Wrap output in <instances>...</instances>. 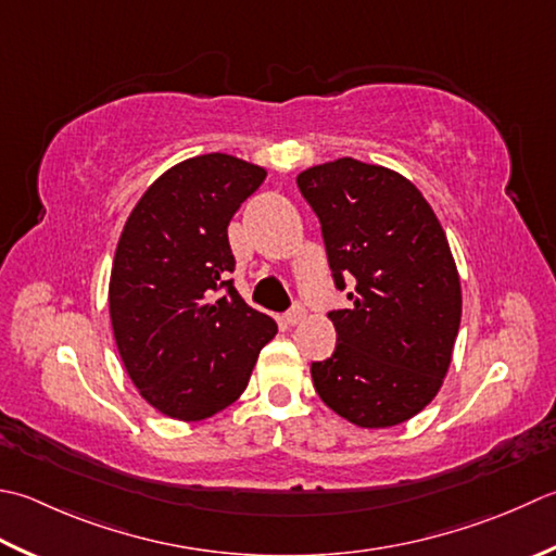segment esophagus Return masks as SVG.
<instances>
[{"instance_id": "esophagus-1", "label": "esophagus", "mask_w": 556, "mask_h": 556, "mask_svg": "<svg viewBox=\"0 0 556 556\" xmlns=\"http://www.w3.org/2000/svg\"><path fill=\"white\" fill-rule=\"evenodd\" d=\"M306 318H308L306 308L299 306V303H296V306H293V308L289 311V315H287V323H289V325H301V323L306 320Z\"/></svg>"}]
</instances>
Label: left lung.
I'll list each match as a JSON object with an SVG mask.
<instances>
[{
    "instance_id": "1",
    "label": "left lung",
    "mask_w": 556,
    "mask_h": 556,
    "mask_svg": "<svg viewBox=\"0 0 556 556\" xmlns=\"http://www.w3.org/2000/svg\"><path fill=\"white\" fill-rule=\"evenodd\" d=\"M318 214L334 285L356 281L332 311L337 346L311 366L315 393L362 429H390L439 395L460 330L463 291L448 238L402 173L334 159L299 173Z\"/></svg>"
}]
</instances>
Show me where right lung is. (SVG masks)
<instances>
[{"instance_id":"1","label":"right lung","mask_w":556,"mask_h":556,"mask_svg":"<svg viewBox=\"0 0 556 556\" xmlns=\"http://www.w3.org/2000/svg\"><path fill=\"white\" fill-rule=\"evenodd\" d=\"M265 178L263 166L219 151L185 159L149 185L119 233L108 285L117 354L137 393L170 419L233 405L277 334L228 279V224Z\"/></svg>"}]
</instances>
